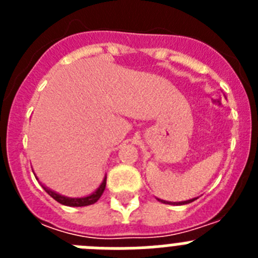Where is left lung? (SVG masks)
Returning a JSON list of instances; mask_svg holds the SVG:
<instances>
[{
  "mask_svg": "<svg viewBox=\"0 0 258 258\" xmlns=\"http://www.w3.org/2000/svg\"><path fill=\"white\" fill-rule=\"evenodd\" d=\"M157 200H160V199H157ZM195 199H190V200H186V202H179V203H173V204H179V206H182V204H188V203L194 202ZM161 203H165V204H170V203L165 202V200H160Z\"/></svg>",
  "mask_w": 258,
  "mask_h": 258,
  "instance_id": "obj_1",
  "label": "left lung"
}]
</instances>
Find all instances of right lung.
Returning <instances> with one entry per match:
<instances>
[{"mask_svg": "<svg viewBox=\"0 0 258 258\" xmlns=\"http://www.w3.org/2000/svg\"><path fill=\"white\" fill-rule=\"evenodd\" d=\"M106 179L107 177H104L103 182H102V184L99 186V187L97 188V190L94 191V192L92 194V195H89V197H85V198H67V197H61V195H59V194L54 192V191H51L50 188L45 187V186H42L44 187V190L46 191L47 194H49L50 197L52 198V199H55L56 202L60 203V204H63V206H68V207H85V206H90V204H94L95 202H98L99 200V198L102 197V194H103L104 188H106Z\"/></svg>", "mask_w": 258, "mask_h": 258, "instance_id": "obj_1", "label": "right lung"}]
</instances>
